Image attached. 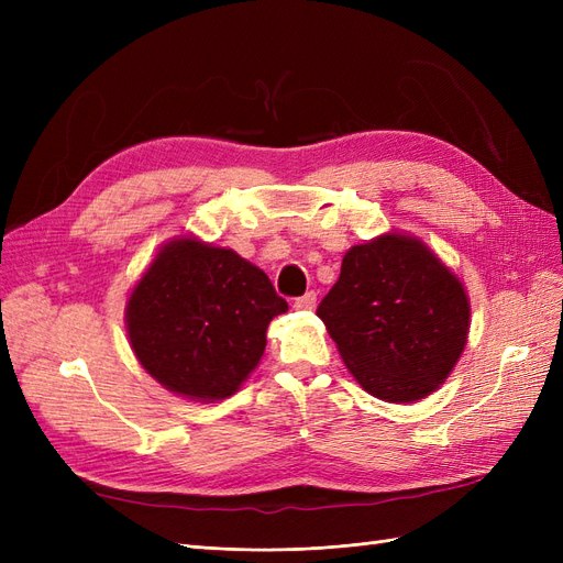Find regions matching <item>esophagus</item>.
<instances>
[{
	"mask_svg": "<svg viewBox=\"0 0 563 563\" xmlns=\"http://www.w3.org/2000/svg\"><path fill=\"white\" fill-rule=\"evenodd\" d=\"M314 305H317V294H314V291H308L305 296H300V298L294 300V308H296V310H305V312L314 310Z\"/></svg>",
	"mask_w": 563,
	"mask_h": 563,
	"instance_id": "1",
	"label": "esophagus"
}]
</instances>
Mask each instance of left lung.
I'll return each instance as SVG.
<instances>
[{
	"label": "left lung",
	"mask_w": 563,
	"mask_h": 563,
	"mask_svg": "<svg viewBox=\"0 0 563 563\" xmlns=\"http://www.w3.org/2000/svg\"><path fill=\"white\" fill-rule=\"evenodd\" d=\"M317 314L356 383L395 404L418 401L444 383L470 329L463 284L404 234L350 249Z\"/></svg>",
	"instance_id": "obj_1"
}]
</instances>
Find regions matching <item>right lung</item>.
Wrapping results in <instances>:
<instances>
[{
    "instance_id": "add662e5",
    "label": "right lung",
    "mask_w": 563,
    "mask_h": 563,
    "mask_svg": "<svg viewBox=\"0 0 563 563\" xmlns=\"http://www.w3.org/2000/svg\"><path fill=\"white\" fill-rule=\"evenodd\" d=\"M288 305L261 267L195 240L164 246L126 308L143 368L183 397L225 399L258 366L267 323Z\"/></svg>"
}]
</instances>
